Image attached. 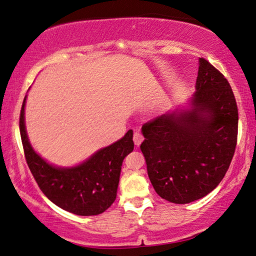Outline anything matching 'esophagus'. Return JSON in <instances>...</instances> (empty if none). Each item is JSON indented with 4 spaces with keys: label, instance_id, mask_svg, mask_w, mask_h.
Instances as JSON below:
<instances>
[{
    "label": "esophagus",
    "instance_id": "34e87169",
    "mask_svg": "<svg viewBox=\"0 0 256 256\" xmlns=\"http://www.w3.org/2000/svg\"><path fill=\"white\" fill-rule=\"evenodd\" d=\"M144 140V136L140 132H134V134H133V142H134V145L136 146H140L142 145Z\"/></svg>",
    "mask_w": 256,
    "mask_h": 256
}]
</instances>
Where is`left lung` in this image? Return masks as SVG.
I'll use <instances>...</instances> for the list:
<instances>
[{
  "label": "left lung",
  "instance_id": "1",
  "mask_svg": "<svg viewBox=\"0 0 256 256\" xmlns=\"http://www.w3.org/2000/svg\"><path fill=\"white\" fill-rule=\"evenodd\" d=\"M196 92L142 126V152L161 198L186 204L203 198L228 172L236 150L238 108L231 86L203 58Z\"/></svg>",
  "mask_w": 256,
  "mask_h": 256
}]
</instances>
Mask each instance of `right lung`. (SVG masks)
I'll list each match as a JSON object with an SVG mask.
<instances>
[{"label": "right lung", "instance_id": "obj_1", "mask_svg": "<svg viewBox=\"0 0 256 256\" xmlns=\"http://www.w3.org/2000/svg\"><path fill=\"white\" fill-rule=\"evenodd\" d=\"M25 103L26 96L20 118L25 159L45 196L59 208L78 216H96L109 208L116 200L123 160L134 147L132 130L84 162L60 167L48 162L32 147L25 126Z\"/></svg>", "mask_w": 256, "mask_h": 256}]
</instances>
